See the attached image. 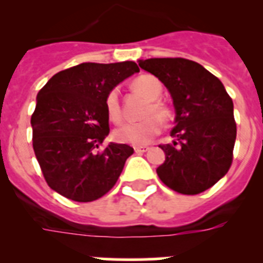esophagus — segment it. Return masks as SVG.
I'll return each instance as SVG.
<instances>
[{"label":"esophagus","instance_id":"esophagus-1","mask_svg":"<svg viewBox=\"0 0 263 263\" xmlns=\"http://www.w3.org/2000/svg\"><path fill=\"white\" fill-rule=\"evenodd\" d=\"M147 150V146H136V147H134V152H136L137 154H143V153H146Z\"/></svg>","mask_w":263,"mask_h":263}]
</instances>
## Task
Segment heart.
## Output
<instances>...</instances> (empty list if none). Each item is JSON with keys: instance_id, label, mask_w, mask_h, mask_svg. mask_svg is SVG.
I'll use <instances>...</instances> for the list:
<instances>
[{"instance_id": "b5f03b06", "label": "heart", "mask_w": 263, "mask_h": 263, "mask_svg": "<svg viewBox=\"0 0 263 263\" xmlns=\"http://www.w3.org/2000/svg\"><path fill=\"white\" fill-rule=\"evenodd\" d=\"M132 88L138 92L141 96L148 100V104L143 110V120L138 122H127L121 125L118 129L115 130L113 137L120 143H129V145L141 146L146 145L152 141L154 137L160 133L162 129V121H167L171 116V110L163 103L158 101L162 95V84L155 76L153 75H141L132 81ZM105 109L109 118L113 122L118 124L122 120V111H121L120 97L118 90L110 89L105 97ZM160 118L158 119L156 116Z\"/></svg>"}]
</instances>
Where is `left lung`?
Wrapping results in <instances>:
<instances>
[{
  "mask_svg": "<svg viewBox=\"0 0 263 263\" xmlns=\"http://www.w3.org/2000/svg\"><path fill=\"white\" fill-rule=\"evenodd\" d=\"M168 89L175 108L173 145H159L166 160L157 168L168 188L196 195L215 185L233 160L237 126L233 101L201 64L183 58L139 60Z\"/></svg>",
  "mask_w": 263,
  "mask_h": 263,
  "instance_id": "obj_1",
  "label": "left lung"
}]
</instances>
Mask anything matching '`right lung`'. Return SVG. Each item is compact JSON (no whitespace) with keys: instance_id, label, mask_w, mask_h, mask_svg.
<instances>
[{"instance_id":"right-lung-1","label":"right lung","mask_w":263,"mask_h":263,"mask_svg":"<svg viewBox=\"0 0 263 263\" xmlns=\"http://www.w3.org/2000/svg\"><path fill=\"white\" fill-rule=\"evenodd\" d=\"M139 72L134 62L81 63L53 75L36 96L31 116L32 147L46 182L79 203L100 199L120 178L133 147L110 142L105 97Z\"/></svg>"}]
</instances>
